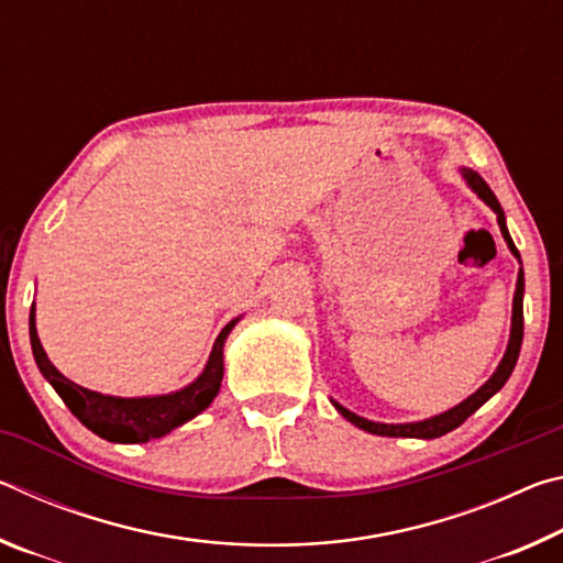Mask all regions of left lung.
<instances>
[{"label": "left lung", "mask_w": 563, "mask_h": 563, "mask_svg": "<svg viewBox=\"0 0 563 563\" xmlns=\"http://www.w3.org/2000/svg\"><path fill=\"white\" fill-rule=\"evenodd\" d=\"M462 176L466 180V186H470L476 196L482 198L484 203H487L494 213H497V221L501 228V235L504 241H507L509 251L517 255L519 258V251L517 245H514L511 235L507 231V218H504L501 206L497 201V196L492 194V188L487 186V180H484L476 170L472 168H462ZM521 338H523V273L519 271V278H517V292H514V308H511V335H509V345L507 352H504V357L499 362L497 373H494L487 383H484L479 389H476L474 395H470L452 409H446V412L430 417V419H422V422H407V424H383V422H373V419H365L355 412H350L342 405H338L335 399H332V405H335L338 412L352 422L360 430H365L369 434H379V437H417V440H434V437H442L446 432H452L460 427L466 417L474 415L476 409H479L484 402H487L489 397H494L499 393V389L507 385L509 375L514 373V365H517L519 360V350H521Z\"/></svg>", "instance_id": "obj_1"}]
</instances>
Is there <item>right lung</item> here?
Here are the masks:
<instances>
[{"label": "right lung", "mask_w": 563, "mask_h": 563, "mask_svg": "<svg viewBox=\"0 0 563 563\" xmlns=\"http://www.w3.org/2000/svg\"><path fill=\"white\" fill-rule=\"evenodd\" d=\"M238 320L241 318L228 322L221 330V335L216 338L211 357H208L203 373L198 375L194 383L178 389V393L158 397H111L93 393V389H87L71 383V379H66L59 369L52 365L49 357H46L40 335H36L34 305L30 312V340L40 373L46 377V383L56 389V395L64 399V405L71 409V415L79 419L84 427H89V430L93 434H99L101 440L136 444L158 440V437L168 434L170 430H176V427L186 424L188 419L201 415L203 409L213 402L223 379L225 338Z\"/></svg>", "instance_id": "1"}]
</instances>
